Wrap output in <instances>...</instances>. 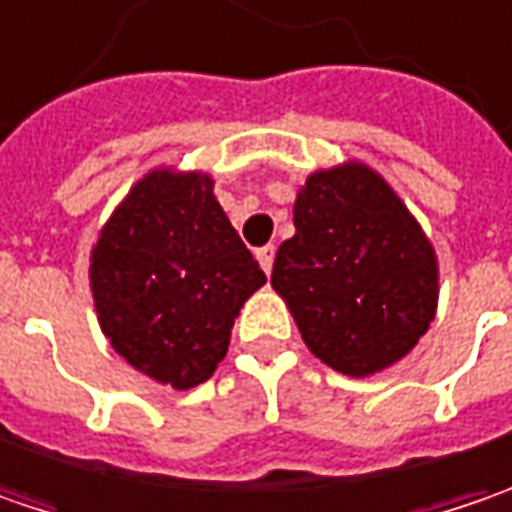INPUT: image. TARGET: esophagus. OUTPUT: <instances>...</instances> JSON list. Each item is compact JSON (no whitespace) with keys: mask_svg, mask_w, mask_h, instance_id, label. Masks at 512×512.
Masks as SVG:
<instances>
[{"mask_svg":"<svg viewBox=\"0 0 512 512\" xmlns=\"http://www.w3.org/2000/svg\"><path fill=\"white\" fill-rule=\"evenodd\" d=\"M273 256H276V247H273V244H265V247H259V250H256V259H259V265H262L265 273L273 270Z\"/></svg>","mask_w":512,"mask_h":512,"instance_id":"obj_1","label":"esophagus"}]
</instances>
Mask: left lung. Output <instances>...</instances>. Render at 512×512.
<instances>
[{
  "mask_svg": "<svg viewBox=\"0 0 512 512\" xmlns=\"http://www.w3.org/2000/svg\"><path fill=\"white\" fill-rule=\"evenodd\" d=\"M294 227L270 285L311 354L348 377L403 360L435 320L438 256L400 195L360 161L317 169Z\"/></svg>",
  "mask_w": 512,
  "mask_h": 512,
  "instance_id": "8db88e82",
  "label": "left lung"
}]
</instances>
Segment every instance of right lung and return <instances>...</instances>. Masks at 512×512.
<instances>
[{
    "mask_svg": "<svg viewBox=\"0 0 512 512\" xmlns=\"http://www.w3.org/2000/svg\"><path fill=\"white\" fill-rule=\"evenodd\" d=\"M91 296L117 354L161 386L213 377L265 273L224 216L207 172L152 169L91 247Z\"/></svg>",
    "mask_w": 512,
    "mask_h": 512,
    "instance_id": "right-lung-1",
    "label": "right lung"
}]
</instances>
